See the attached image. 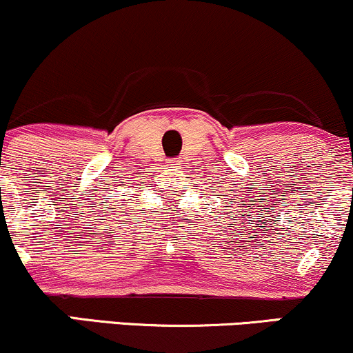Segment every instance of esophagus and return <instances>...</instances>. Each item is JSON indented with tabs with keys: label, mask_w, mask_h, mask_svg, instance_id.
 Returning a JSON list of instances; mask_svg holds the SVG:
<instances>
[{
	"label": "esophagus",
	"mask_w": 353,
	"mask_h": 353,
	"mask_svg": "<svg viewBox=\"0 0 353 353\" xmlns=\"http://www.w3.org/2000/svg\"><path fill=\"white\" fill-rule=\"evenodd\" d=\"M166 163H168L170 166H178V165H180V160H176V158H170Z\"/></svg>",
	"instance_id": "esophagus-1"
}]
</instances>
